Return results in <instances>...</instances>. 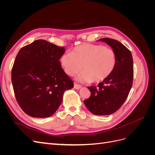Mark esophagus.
<instances>
[{"label": "esophagus", "instance_id": "esophagus-1", "mask_svg": "<svg viewBox=\"0 0 155 155\" xmlns=\"http://www.w3.org/2000/svg\"><path fill=\"white\" fill-rule=\"evenodd\" d=\"M74 87L75 89H77V90H78V89H79V88H81V85H79V84H77V83H74Z\"/></svg>", "mask_w": 155, "mask_h": 155}]
</instances>
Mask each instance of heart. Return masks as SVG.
Segmentation results:
<instances>
[{"label":"heart","instance_id":"1","mask_svg":"<svg viewBox=\"0 0 155 155\" xmlns=\"http://www.w3.org/2000/svg\"><path fill=\"white\" fill-rule=\"evenodd\" d=\"M60 62L68 76H74L83 66V72L77 79L99 83L113 73L117 64V55L113 50L103 45L83 43L76 46L72 52L63 54Z\"/></svg>","mask_w":155,"mask_h":155}]
</instances>
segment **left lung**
<instances>
[{
	"label": "left lung",
	"mask_w": 155,
	"mask_h": 155,
	"mask_svg": "<svg viewBox=\"0 0 155 155\" xmlns=\"http://www.w3.org/2000/svg\"><path fill=\"white\" fill-rule=\"evenodd\" d=\"M117 55L116 67L110 76L97 87L88 88L91 96L84 104L92 114L105 116L118 110L127 97L133 81V60L130 50L118 41L102 38Z\"/></svg>",
	"instance_id": "obj_1"
}]
</instances>
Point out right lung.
Returning <instances> with one entry per match:
<instances>
[{
    "label": "right lung",
    "mask_w": 155,
    "mask_h": 155,
    "mask_svg": "<svg viewBox=\"0 0 155 155\" xmlns=\"http://www.w3.org/2000/svg\"><path fill=\"white\" fill-rule=\"evenodd\" d=\"M64 51V47L39 39L18 52L12 81L18 104L28 115L51 116L61 104L64 92L74 87L59 61Z\"/></svg>",
    "instance_id": "right-lung-1"
}]
</instances>
